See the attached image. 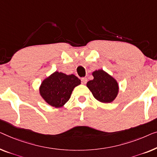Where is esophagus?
<instances>
[{
    "instance_id": "34e87169",
    "label": "esophagus",
    "mask_w": 157,
    "mask_h": 157,
    "mask_svg": "<svg viewBox=\"0 0 157 157\" xmlns=\"http://www.w3.org/2000/svg\"><path fill=\"white\" fill-rule=\"evenodd\" d=\"M88 81V79L85 78V77H83V78H81V82H82L83 84H86V83H87Z\"/></svg>"
}]
</instances>
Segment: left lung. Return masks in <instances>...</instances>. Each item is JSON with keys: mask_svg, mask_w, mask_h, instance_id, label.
<instances>
[{"mask_svg": "<svg viewBox=\"0 0 157 157\" xmlns=\"http://www.w3.org/2000/svg\"><path fill=\"white\" fill-rule=\"evenodd\" d=\"M94 78L87 83V87L94 98L102 103H110L116 98L118 84L112 76L103 70H98L93 73Z\"/></svg>", "mask_w": 157, "mask_h": 157, "instance_id": "obj_1", "label": "left lung"}]
</instances>
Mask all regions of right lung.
<instances>
[{"label":"right lung","instance_id":"add662e5","mask_svg":"<svg viewBox=\"0 0 157 157\" xmlns=\"http://www.w3.org/2000/svg\"><path fill=\"white\" fill-rule=\"evenodd\" d=\"M80 83V79L74 74L56 71L43 81L40 93L47 103L60 108L69 101L74 88Z\"/></svg>","mask_w":157,"mask_h":157}]
</instances>
